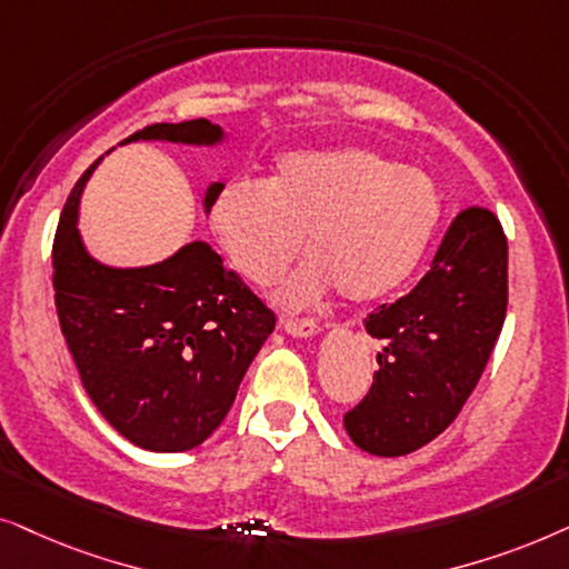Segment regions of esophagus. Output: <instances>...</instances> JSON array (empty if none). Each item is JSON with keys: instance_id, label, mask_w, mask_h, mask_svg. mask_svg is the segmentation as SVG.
<instances>
[{"instance_id": "34e87169", "label": "esophagus", "mask_w": 569, "mask_h": 569, "mask_svg": "<svg viewBox=\"0 0 569 569\" xmlns=\"http://www.w3.org/2000/svg\"><path fill=\"white\" fill-rule=\"evenodd\" d=\"M280 325H283V330L293 338H312L320 332V322L317 320H297V317H286Z\"/></svg>"}]
</instances>
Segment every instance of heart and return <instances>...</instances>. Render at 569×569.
I'll return each instance as SVG.
<instances>
[{"label":"heart","mask_w":569,"mask_h":569,"mask_svg":"<svg viewBox=\"0 0 569 569\" xmlns=\"http://www.w3.org/2000/svg\"><path fill=\"white\" fill-rule=\"evenodd\" d=\"M439 216L429 173L367 148L289 153L268 181H229L210 206L218 244L252 283L278 278L309 233L317 257L280 289L289 305L332 283L353 305L388 297L419 268Z\"/></svg>","instance_id":"obj_1"}]
</instances>
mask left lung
Segmentation results:
<instances>
[{
	"label": "left lung",
	"instance_id": "left-lung-1",
	"mask_svg": "<svg viewBox=\"0 0 569 569\" xmlns=\"http://www.w3.org/2000/svg\"><path fill=\"white\" fill-rule=\"evenodd\" d=\"M507 312V239L487 208H466L427 276L363 328L382 343L367 398L343 416L356 448L398 458L456 421L487 367Z\"/></svg>",
	"mask_w": 569,
	"mask_h": 569
}]
</instances>
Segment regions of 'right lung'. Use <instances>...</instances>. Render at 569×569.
<instances>
[{
	"label": "right lung",
	"instance_id": "add662e5",
	"mask_svg": "<svg viewBox=\"0 0 569 569\" xmlns=\"http://www.w3.org/2000/svg\"><path fill=\"white\" fill-rule=\"evenodd\" d=\"M140 140L213 148L226 140L208 119L150 124ZM101 158L82 173L54 237V301L62 336L88 398L142 450L184 452L229 413L276 315L229 270L208 241H189L163 262L111 268L78 231L80 194ZM223 181L206 189L210 213Z\"/></svg>",
	"mask_w": 569,
	"mask_h": 569
}]
</instances>
